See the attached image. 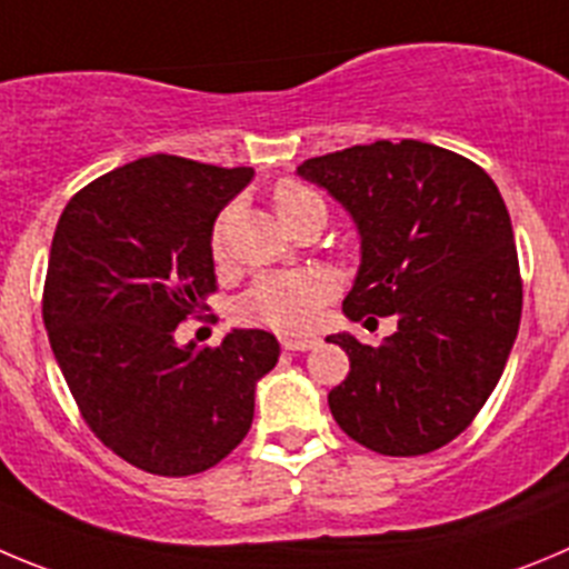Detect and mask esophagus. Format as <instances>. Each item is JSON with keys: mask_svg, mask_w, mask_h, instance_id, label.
<instances>
[{"mask_svg": "<svg viewBox=\"0 0 569 569\" xmlns=\"http://www.w3.org/2000/svg\"><path fill=\"white\" fill-rule=\"evenodd\" d=\"M315 345H317L315 337H286L283 339L286 350H309V348H315Z\"/></svg>", "mask_w": 569, "mask_h": 569, "instance_id": "obj_1", "label": "esophagus"}]
</instances>
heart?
<instances>
[{"instance_id":"heart-1","label":"heart","mask_w":569,"mask_h":569,"mask_svg":"<svg viewBox=\"0 0 569 569\" xmlns=\"http://www.w3.org/2000/svg\"><path fill=\"white\" fill-rule=\"evenodd\" d=\"M274 210L286 227H295L306 216L326 219V201L320 193L300 182H280L274 188ZM230 212H224L210 236V252L216 260H224V232ZM333 278L322 269H291V272L260 274L241 297H238V317L249 326L272 328L278 333H306L315 328L320 309L331 300Z\"/></svg>"}]
</instances>
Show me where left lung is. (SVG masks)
I'll use <instances>...</instances> for the list:
<instances>
[{
	"label": "left lung",
	"mask_w": 569,
	"mask_h": 569,
	"mask_svg": "<svg viewBox=\"0 0 569 569\" xmlns=\"http://www.w3.org/2000/svg\"><path fill=\"white\" fill-rule=\"evenodd\" d=\"M362 238L350 320L396 317L381 345L333 333L350 373L328 392L345 435L390 458L458 438L493 392L522 317L511 216L480 164L418 140L306 159ZM373 320V317H368Z\"/></svg>",
	"instance_id": "obj_1"
}]
</instances>
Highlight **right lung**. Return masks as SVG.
<instances>
[{"label":"right lung","instance_id":"right-lung-1","mask_svg":"<svg viewBox=\"0 0 569 569\" xmlns=\"http://www.w3.org/2000/svg\"><path fill=\"white\" fill-rule=\"evenodd\" d=\"M252 168L153 153L78 190L47 263V337L83 421L126 463L188 477L247 438L254 385L278 365L269 331L219 348L179 345L177 326L216 291L210 236Z\"/></svg>","mask_w":569,"mask_h":569}]
</instances>
